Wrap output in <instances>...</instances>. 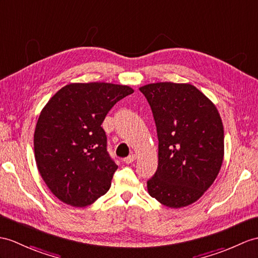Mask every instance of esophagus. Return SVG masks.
Wrapping results in <instances>:
<instances>
[{"mask_svg":"<svg viewBox=\"0 0 258 258\" xmlns=\"http://www.w3.org/2000/svg\"><path fill=\"white\" fill-rule=\"evenodd\" d=\"M136 154H130L129 156H127V158L124 159V163H127V164H130V163H133L136 161Z\"/></svg>","mask_w":258,"mask_h":258,"instance_id":"1","label":"esophagus"}]
</instances>
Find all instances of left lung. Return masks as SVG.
<instances>
[{"instance_id":"8db88e82","label":"left lung","mask_w":258,"mask_h":258,"mask_svg":"<svg viewBox=\"0 0 258 258\" xmlns=\"http://www.w3.org/2000/svg\"><path fill=\"white\" fill-rule=\"evenodd\" d=\"M152 109L159 164L148 180L151 197L181 208L203 196L224 155L223 124L211 100L191 84L160 82L139 89Z\"/></svg>"}]
</instances>
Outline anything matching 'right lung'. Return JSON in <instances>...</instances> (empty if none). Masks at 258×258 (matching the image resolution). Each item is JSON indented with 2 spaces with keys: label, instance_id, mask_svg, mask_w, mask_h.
<instances>
[{
  "label": "right lung",
  "instance_id": "1",
  "mask_svg": "<svg viewBox=\"0 0 258 258\" xmlns=\"http://www.w3.org/2000/svg\"><path fill=\"white\" fill-rule=\"evenodd\" d=\"M133 93L127 85L71 83L42 108L34 135L36 164L62 203L81 208L108 191L118 166L102 123L112 106Z\"/></svg>",
  "mask_w": 258,
  "mask_h": 258
}]
</instances>
